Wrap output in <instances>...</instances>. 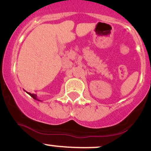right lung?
<instances>
[{
	"mask_svg": "<svg viewBox=\"0 0 151 151\" xmlns=\"http://www.w3.org/2000/svg\"><path fill=\"white\" fill-rule=\"evenodd\" d=\"M28 94H29V95L30 96H31V97H33V98L34 99H36V100H38V101H39V100L38 99H37V96H36V95H35V94H31V93H28Z\"/></svg>",
	"mask_w": 151,
	"mask_h": 151,
	"instance_id": "obj_1",
	"label": "right lung"
}]
</instances>
